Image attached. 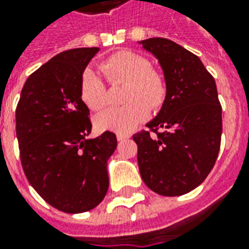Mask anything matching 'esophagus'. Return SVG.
Here are the masks:
<instances>
[{"label": "esophagus", "instance_id": "obj_1", "mask_svg": "<svg viewBox=\"0 0 249 249\" xmlns=\"http://www.w3.org/2000/svg\"><path fill=\"white\" fill-rule=\"evenodd\" d=\"M129 139V136L128 135H123V133H117V141H120V142H123V141L128 140Z\"/></svg>", "mask_w": 249, "mask_h": 249}]
</instances>
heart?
<instances>
[{
    "label": "heart",
    "instance_id": "obj_1",
    "mask_svg": "<svg viewBox=\"0 0 249 249\" xmlns=\"http://www.w3.org/2000/svg\"><path fill=\"white\" fill-rule=\"evenodd\" d=\"M100 69L109 84H125L124 107L112 108L96 119L98 130L129 133L149 114L162 108L168 96L165 77L151 68L145 57L133 52H117L100 62ZM80 97L92 110H101L108 103L107 88L101 77L85 69L80 81Z\"/></svg>",
    "mask_w": 249,
    "mask_h": 249
}]
</instances>
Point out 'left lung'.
Listing matches in <instances>:
<instances>
[{"mask_svg": "<svg viewBox=\"0 0 249 249\" xmlns=\"http://www.w3.org/2000/svg\"><path fill=\"white\" fill-rule=\"evenodd\" d=\"M140 44L160 62L168 96L146 124L149 130L133 135L139 169L153 192L180 196L203 183L219 155L223 121L216 82L201 60L176 42L156 37Z\"/></svg>", "mask_w": 249, "mask_h": 249, "instance_id": "obj_1", "label": "left lung"}]
</instances>
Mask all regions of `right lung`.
I'll use <instances>...</instances> for the list:
<instances>
[{
    "label": "right lung",
    "instance_id": "add662e5",
    "mask_svg": "<svg viewBox=\"0 0 249 249\" xmlns=\"http://www.w3.org/2000/svg\"><path fill=\"white\" fill-rule=\"evenodd\" d=\"M98 48L65 51L32 73L16 109V133L25 176L58 211L81 213L108 192V159L117 146L113 132L87 139L89 109L80 81Z\"/></svg>",
    "mask_w": 249,
    "mask_h": 249
}]
</instances>
